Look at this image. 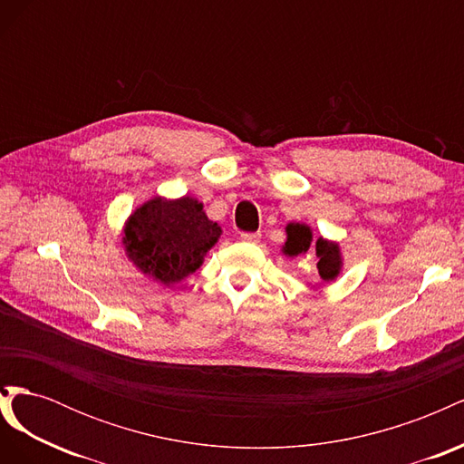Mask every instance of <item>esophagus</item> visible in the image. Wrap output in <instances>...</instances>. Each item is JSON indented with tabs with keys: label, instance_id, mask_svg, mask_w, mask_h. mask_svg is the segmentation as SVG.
<instances>
[{
	"label": "esophagus",
	"instance_id": "34e87169",
	"mask_svg": "<svg viewBox=\"0 0 464 464\" xmlns=\"http://www.w3.org/2000/svg\"><path fill=\"white\" fill-rule=\"evenodd\" d=\"M240 237H242L244 242L256 244V242H259V240H261V234H259V232H242V234H240Z\"/></svg>",
	"mask_w": 464,
	"mask_h": 464
}]
</instances>
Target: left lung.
Segmentation results:
<instances>
[{
	"label": "left lung",
	"instance_id": "8db88e82",
	"mask_svg": "<svg viewBox=\"0 0 464 464\" xmlns=\"http://www.w3.org/2000/svg\"><path fill=\"white\" fill-rule=\"evenodd\" d=\"M286 234H288V240L285 244V254L294 257V256H300L305 254L307 249H310L312 244V230L305 227V224H298V222H292L286 227ZM315 254H317V269L323 280H331L336 275H339L341 269V256H339V246L329 244L325 240H319L315 242Z\"/></svg>",
	"mask_w": 464,
	"mask_h": 464
}]
</instances>
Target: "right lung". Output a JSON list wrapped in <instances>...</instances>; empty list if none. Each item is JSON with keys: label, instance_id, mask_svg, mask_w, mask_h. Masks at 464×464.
Here are the masks:
<instances>
[{"label": "right lung", "instance_id": "obj_1", "mask_svg": "<svg viewBox=\"0 0 464 464\" xmlns=\"http://www.w3.org/2000/svg\"><path fill=\"white\" fill-rule=\"evenodd\" d=\"M218 236L199 201L154 198L130 217L123 246L139 269L168 286L198 271Z\"/></svg>", "mask_w": 464, "mask_h": 464}]
</instances>
